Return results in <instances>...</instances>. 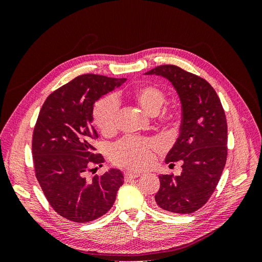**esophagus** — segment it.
Here are the masks:
<instances>
[{"label": "esophagus", "instance_id": "34e87169", "mask_svg": "<svg viewBox=\"0 0 262 262\" xmlns=\"http://www.w3.org/2000/svg\"><path fill=\"white\" fill-rule=\"evenodd\" d=\"M141 176V173L139 172H125L124 173V180L125 181H130L132 179H136Z\"/></svg>", "mask_w": 262, "mask_h": 262}]
</instances>
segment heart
<instances>
[{
    "instance_id": "heart-1",
    "label": "heart",
    "mask_w": 262,
    "mask_h": 262,
    "mask_svg": "<svg viewBox=\"0 0 262 262\" xmlns=\"http://www.w3.org/2000/svg\"><path fill=\"white\" fill-rule=\"evenodd\" d=\"M134 99L149 116H155L165 102L164 93L156 86L140 87L133 95ZM119 102L114 95L99 99L94 107V122L104 134H112L117 129ZM160 144L153 139L125 137L115 143L110 150L113 162L121 167L139 170L152 162L153 152Z\"/></svg>"
}]
</instances>
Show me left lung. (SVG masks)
Returning <instances> with one entry per match:
<instances>
[{"label": "left lung", "instance_id": "obj_1", "mask_svg": "<svg viewBox=\"0 0 262 262\" xmlns=\"http://www.w3.org/2000/svg\"><path fill=\"white\" fill-rule=\"evenodd\" d=\"M145 74L166 77L181 101L180 134L166 164L181 162L179 176H160L155 201L161 209L189 214L202 208L215 190L227 157V122L216 92L204 78L172 64Z\"/></svg>", "mask_w": 262, "mask_h": 262}]
</instances>
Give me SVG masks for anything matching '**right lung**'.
<instances>
[{"instance_id":"obj_1","label":"right lung","mask_w":262,"mask_h":262,"mask_svg":"<svg viewBox=\"0 0 262 262\" xmlns=\"http://www.w3.org/2000/svg\"><path fill=\"white\" fill-rule=\"evenodd\" d=\"M123 82L125 78L80 75L51 93L39 113L31 142L35 175L51 208L69 221L87 223L102 216L123 185L119 169L92 179L86 176L93 166L104 163L102 155L95 153L94 102Z\"/></svg>"}]
</instances>
